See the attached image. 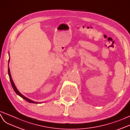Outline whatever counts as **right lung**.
I'll return each instance as SVG.
<instances>
[{"mask_svg": "<svg viewBox=\"0 0 130 130\" xmlns=\"http://www.w3.org/2000/svg\"><path fill=\"white\" fill-rule=\"evenodd\" d=\"M9 61H10V58H9V61H8L9 63ZM8 66H9V65H8ZM8 67H9V66H8ZM8 74H9V76L10 80V82H11V85H12V87L13 89H14V91L16 92V94H17L18 95H19V96H20V97H21V98H22L23 99H24L25 100H26V101H27V102H29V103H35V104H38V103H41V102H36L33 101H32V100L28 99V98L25 97V96H24V95H22V94L21 93L18 91V89H17V88H16V87L15 84H14V81H13L12 79V77H11V74H10V69H9V68L8 69Z\"/></svg>", "mask_w": 130, "mask_h": 130, "instance_id": "1", "label": "right lung"}]
</instances>
